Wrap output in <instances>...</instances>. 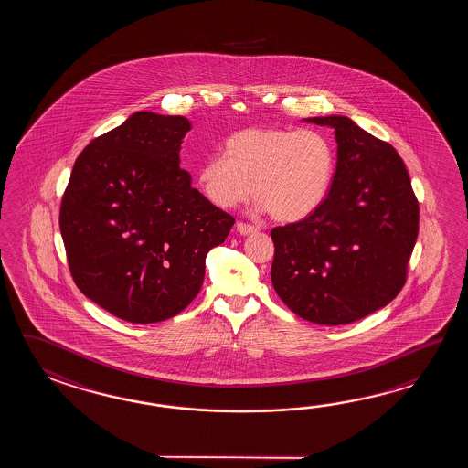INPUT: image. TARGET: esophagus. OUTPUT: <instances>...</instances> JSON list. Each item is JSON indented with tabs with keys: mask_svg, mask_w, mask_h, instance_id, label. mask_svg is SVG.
Returning <instances> with one entry per match:
<instances>
[{
	"mask_svg": "<svg viewBox=\"0 0 468 468\" xmlns=\"http://www.w3.org/2000/svg\"><path fill=\"white\" fill-rule=\"evenodd\" d=\"M236 230H238L240 236H249V234H256L258 228H254L250 224H244V222H238L236 224Z\"/></svg>",
	"mask_w": 468,
	"mask_h": 468,
	"instance_id": "obj_1",
	"label": "esophagus"
}]
</instances>
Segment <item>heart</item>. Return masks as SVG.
Instances as JSON below:
<instances>
[{"label":"heart","instance_id":"1","mask_svg":"<svg viewBox=\"0 0 468 468\" xmlns=\"http://www.w3.org/2000/svg\"><path fill=\"white\" fill-rule=\"evenodd\" d=\"M224 155H210L197 167L204 197L234 209L254 194L256 209L278 222L313 216L328 199L336 174L335 144L314 129L239 130L226 140Z\"/></svg>","mask_w":468,"mask_h":468}]
</instances>
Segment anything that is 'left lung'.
Listing matches in <instances>:
<instances>
[{"instance_id":"obj_1","label":"left lung","mask_w":468,"mask_h":468,"mask_svg":"<svg viewBox=\"0 0 468 468\" xmlns=\"http://www.w3.org/2000/svg\"><path fill=\"white\" fill-rule=\"evenodd\" d=\"M308 122L335 129L336 174L328 199L313 216L271 230V279L299 318L348 324L387 306L405 286L420 206L388 142L348 117Z\"/></svg>"}]
</instances>
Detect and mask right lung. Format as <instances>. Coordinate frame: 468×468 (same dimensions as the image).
<instances>
[{
  "mask_svg": "<svg viewBox=\"0 0 468 468\" xmlns=\"http://www.w3.org/2000/svg\"><path fill=\"white\" fill-rule=\"evenodd\" d=\"M189 130L180 115H130L81 150L61 197L71 278L100 308L129 323H159L187 308L207 252L236 222L180 169Z\"/></svg>",
  "mask_w": 468,
  "mask_h": 468,
  "instance_id": "add662e5",
  "label": "right lung"
}]
</instances>
